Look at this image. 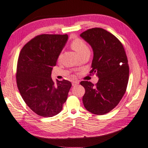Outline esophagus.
Listing matches in <instances>:
<instances>
[{
	"instance_id": "34e87169",
	"label": "esophagus",
	"mask_w": 148,
	"mask_h": 148,
	"mask_svg": "<svg viewBox=\"0 0 148 148\" xmlns=\"http://www.w3.org/2000/svg\"><path fill=\"white\" fill-rule=\"evenodd\" d=\"M79 84V82L78 81H72V85L73 86H76L77 84Z\"/></svg>"
}]
</instances>
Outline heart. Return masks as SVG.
Here are the masks:
<instances>
[{"instance_id":"1","label":"heart","mask_w":148,"mask_h":148,"mask_svg":"<svg viewBox=\"0 0 148 148\" xmlns=\"http://www.w3.org/2000/svg\"><path fill=\"white\" fill-rule=\"evenodd\" d=\"M71 47L79 54V56L86 54V53L90 52L88 46L86 44L84 41L80 38H77V39L73 40Z\"/></svg>"}]
</instances>
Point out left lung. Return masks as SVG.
I'll use <instances>...</instances> for the list:
<instances>
[{"label": "left lung", "mask_w": 148, "mask_h": 148, "mask_svg": "<svg viewBox=\"0 0 148 148\" xmlns=\"http://www.w3.org/2000/svg\"><path fill=\"white\" fill-rule=\"evenodd\" d=\"M80 37L93 50L90 73H96V85L83 81L84 108L96 115H104L117 106L126 92L129 77L128 60L121 42L113 34L101 28L84 31Z\"/></svg>", "instance_id": "left-lung-1"}]
</instances>
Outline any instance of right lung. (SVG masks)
<instances>
[{"label":"right lung","mask_w":148,"mask_h":148,"mask_svg":"<svg viewBox=\"0 0 148 148\" xmlns=\"http://www.w3.org/2000/svg\"><path fill=\"white\" fill-rule=\"evenodd\" d=\"M68 35H38L27 43L19 53L16 82L23 100L33 112L44 117L56 115L67 100L71 83L66 80L55 84L53 67L66 44Z\"/></svg>","instance_id":"1"}]
</instances>
